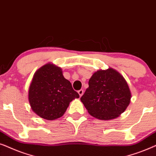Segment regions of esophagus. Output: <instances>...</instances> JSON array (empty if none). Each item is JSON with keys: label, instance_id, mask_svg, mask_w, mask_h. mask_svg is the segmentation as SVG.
<instances>
[{"label": "esophagus", "instance_id": "obj_1", "mask_svg": "<svg viewBox=\"0 0 156 156\" xmlns=\"http://www.w3.org/2000/svg\"><path fill=\"white\" fill-rule=\"evenodd\" d=\"M78 94H79V95H80V97H81L83 95V93H84V90H82V89H80V90H79L78 91Z\"/></svg>", "mask_w": 156, "mask_h": 156}]
</instances>
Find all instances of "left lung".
<instances>
[{
    "label": "left lung",
    "mask_w": 156,
    "mask_h": 156,
    "mask_svg": "<svg viewBox=\"0 0 156 156\" xmlns=\"http://www.w3.org/2000/svg\"><path fill=\"white\" fill-rule=\"evenodd\" d=\"M88 85L80 101L93 117L113 119L129 105L131 94L127 82L113 68L98 70L89 80Z\"/></svg>",
    "instance_id": "1"
}]
</instances>
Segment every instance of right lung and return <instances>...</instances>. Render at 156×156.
I'll list each match as a JSON object with an SVG mask.
<instances>
[{
    "mask_svg": "<svg viewBox=\"0 0 156 156\" xmlns=\"http://www.w3.org/2000/svg\"><path fill=\"white\" fill-rule=\"evenodd\" d=\"M76 98H79V95L64 78L61 68L50 63L37 70L29 88L31 108L48 120L61 117Z\"/></svg>",
    "mask_w": 156,
    "mask_h": 156,
    "instance_id": "1",
    "label": "right lung"
}]
</instances>
